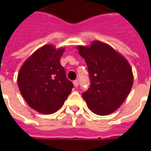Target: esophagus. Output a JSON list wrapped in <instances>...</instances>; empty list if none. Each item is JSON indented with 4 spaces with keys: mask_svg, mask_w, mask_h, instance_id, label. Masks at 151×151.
<instances>
[{
    "mask_svg": "<svg viewBox=\"0 0 151 151\" xmlns=\"http://www.w3.org/2000/svg\"><path fill=\"white\" fill-rule=\"evenodd\" d=\"M73 85H74V87H78V85H79V82H78V80L73 81Z\"/></svg>",
    "mask_w": 151,
    "mask_h": 151,
    "instance_id": "esophagus-1",
    "label": "esophagus"
}]
</instances>
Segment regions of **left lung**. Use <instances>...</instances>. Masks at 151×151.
Instances as JSON below:
<instances>
[{
  "label": "left lung",
  "mask_w": 151,
  "mask_h": 151,
  "mask_svg": "<svg viewBox=\"0 0 151 151\" xmlns=\"http://www.w3.org/2000/svg\"><path fill=\"white\" fill-rule=\"evenodd\" d=\"M87 64L90 86L83 92L88 106L98 115H107L118 109L129 95L133 74L124 57L101 41H92L90 47L78 46Z\"/></svg>",
  "instance_id": "8db88e82"
}]
</instances>
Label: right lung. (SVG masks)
Segmentation results:
<instances>
[{"label": "right lung", "instance_id": "obj_1", "mask_svg": "<svg viewBox=\"0 0 151 151\" xmlns=\"http://www.w3.org/2000/svg\"><path fill=\"white\" fill-rule=\"evenodd\" d=\"M63 52V48L46 45L26 60L18 73L21 94L30 107L41 114L57 111L73 87L60 64Z\"/></svg>", "mask_w": 151, "mask_h": 151}]
</instances>
